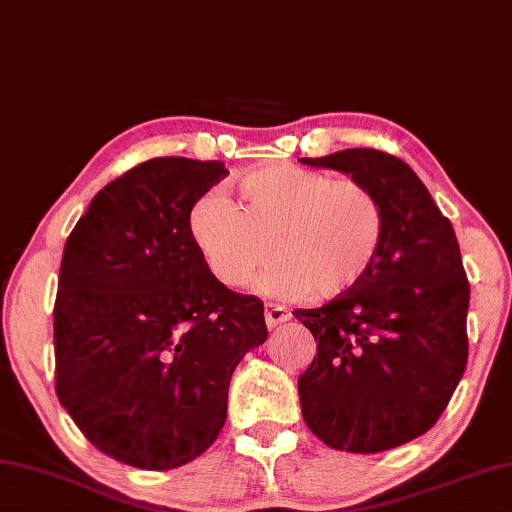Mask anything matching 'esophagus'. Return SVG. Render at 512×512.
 <instances>
[{"mask_svg":"<svg viewBox=\"0 0 512 512\" xmlns=\"http://www.w3.org/2000/svg\"><path fill=\"white\" fill-rule=\"evenodd\" d=\"M264 316H266V326L275 328V326H280V323L289 321L291 319V312L287 310V307H282V305L266 303L264 305Z\"/></svg>","mask_w":512,"mask_h":512,"instance_id":"esophagus-1","label":"esophagus"}]
</instances>
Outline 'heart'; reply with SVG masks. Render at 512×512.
Returning a JSON list of instances; mask_svg holds the SVG:
<instances>
[{"mask_svg": "<svg viewBox=\"0 0 512 512\" xmlns=\"http://www.w3.org/2000/svg\"><path fill=\"white\" fill-rule=\"evenodd\" d=\"M243 207L209 191L191 209V237L209 271L243 287L259 280L271 296L335 298L367 278L383 250L387 216L378 193L360 180H332L319 170L273 164L241 177Z\"/></svg>", "mask_w": 512, "mask_h": 512, "instance_id": "heart-1", "label": "heart"}]
</instances>
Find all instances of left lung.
Here are the masks:
<instances>
[{
  "label": "left lung",
  "instance_id": "obj_1",
  "mask_svg": "<svg viewBox=\"0 0 512 512\" xmlns=\"http://www.w3.org/2000/svg\"><path fill=\"white\" fill-rule=\"evenodd\" d=\"M300 161L371 186L387 216L367 278L326 305L294 310L316 342L298 378L303 419L330 449H394L431 431L465 373L469 280L456 232L394 154L353 148Z\"/></svg>",
  "mask_w": 512,
  "mask_h": 512
}]
</instances>
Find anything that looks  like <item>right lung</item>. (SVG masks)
Segmentation results:
<instances>
[{"label":"right lung","mask_w":512,"mask_h":512,"mask_svg":"<svg viewBox=\"0 0 512 512\" xmlns=\"http://www.w3.org/2000/svg\"><path fill=\"white\" fill-rule=\"evenodd\" d=\"M223 161L157 157L93 198L63 248L56 396L95 449L173 469L216 442L232 371L264 344V303L214 278L191 209Z\"/></svg>","instance_id":"1"}]
</instances>
